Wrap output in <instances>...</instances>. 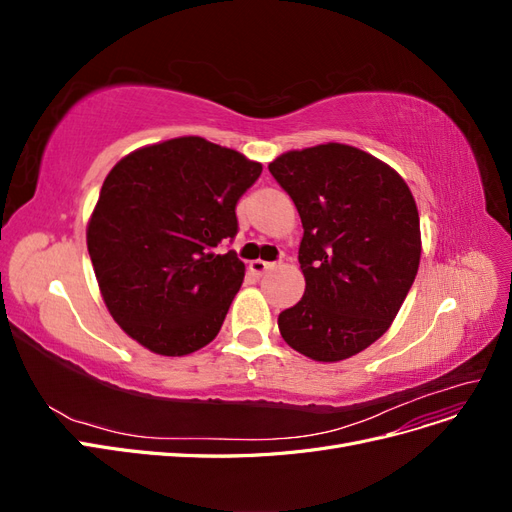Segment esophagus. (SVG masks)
I'll use <instances>...</instances> for the list:
<instances>
[{"mask_svg": "<svg viewBox=\"0 0 512 512\" xmlns=\"http://www.w3.org/2000/svg\"><path fill=\"white\" fill-rule=\"evenodd\" d=\"M275 267V262H267V260H252L250 262V271L254 275H265L267 271H271Z\"/></svg>", "mask_w": 512, "mask_h": 512, "instance_id": "esophagus-1", "label": "esophagus"}]
</instances>
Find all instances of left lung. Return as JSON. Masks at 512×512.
<instances>
[{"mask_svg":"<svg viewBox=\"0 0 512 512\" xmlns=\"http://www.w3.org/2000/svg\"><path fill=\"white\" fill-rule=\"evenodd\" d=\"M271 175L303 224V299L284 309V342L320 363L350 359L389 331L421 262V224L399 173L342 143L282 153Z\"/></svg>","mask_w":512,"mask_h":512,"instance_id":"1","label":"left lung"}]
</instances>
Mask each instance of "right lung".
I'll return each instance as SVG.
<instances>
[{
    "label": "right lung",
    "mask_w": 512,
    "mask_h": 512,
    "mask_svg": "<svg viewBox=\"0 0 512 512\" xmlns=\"http://www.w3.org/2000/svg\"><path fill=\"white\" fill-rule=\"evenodd\" d=\"M262 164L200 136L136 149L106 175L87 224V250L108 312L162 356L196 352L220 333L241 288L237 200Z\"/></svg>",
    "instance_id": "add662e5"
}]
</instances>
